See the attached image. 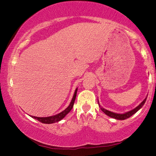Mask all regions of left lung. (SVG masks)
Instances as JSON below:
<instances>
[{
	"mask_svg": "<svg viewBox=\"0 0 156 156\" xmlns=\"http://www.w3.org/2000/svg\"><path fill=\"white\" fill-rule=\"evenodd\" d=\"M147 98V97H146V98H145L143 100V101H142L141 103L138 105V107H136L135 109L130 111V112H126L125 113H123V114H119V113H113L112 112H109V111L105 109L104 108L100 107V105H99V106H100V109H101V110L102 111V112H103L106 115L110 116V117L113 118H115V119H117V120H125V119H126V118H129V117H131V115H133L134 113H136L140 109V108H142V107L143 106L144 104L145 103V102H146Z\"/></svg>",
	"mask_w": 156,
	"mask_h": 156,
	"instance_id": "obj_1",
	"label": "left lung"
}]
</instances>
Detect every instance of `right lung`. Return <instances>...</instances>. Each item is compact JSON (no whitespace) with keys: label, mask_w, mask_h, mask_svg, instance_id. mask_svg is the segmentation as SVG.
Returning a JSON list of instances; mask_svg holds the SVG:
<instances>
[{"label":"right lung","mask_w":156,"mask_h":156,"mask_svg":"<svg viewBox=\"0 0 156 156\" xmlns=\"http://www.w3.org/2000/svg\"><path fill=\"white\" fill-rule=\"evenodd\" d=\"M77 90L78 88L76 89L74 95H73V98L72 100V101L70 102V105H69V107L66 109L65 110L63 111L61 113H58V114L53 115V116H49V117H44V118H40V117H36V116H33L31 115V118H34V119L38 120L39 122H41L42 123H44V124H51V123H54L56 122H58V121L61 120L63 118H65V116L67 114V113L70 112L72 109L73 108V104H74L75 100H76V94H77Z\"/></svg>","instance_id":"1"}]
</instances>
